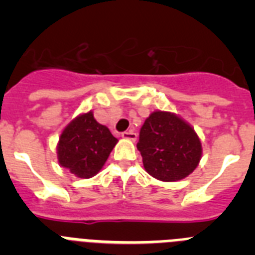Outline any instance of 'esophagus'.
I'll use <instances>...</instances> for the list:
<instances>
[{"mask_svg":"<svg viewBox=\"0 0 255 255\" xmlns=\"http://www.w3.org/2000/svg\"><path fill=\"white\" fill-rule=\"evenodd\" d=\"M121 136H123V139H126V140H136V134H135L134 131H125L121 134Z\"/></svg>","mask_w":255,"mask_h":255,"instance_id":"34e87169","label":"esophagus"}]
</instances>
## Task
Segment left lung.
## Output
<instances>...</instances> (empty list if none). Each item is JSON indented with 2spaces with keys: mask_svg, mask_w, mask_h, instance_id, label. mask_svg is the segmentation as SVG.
I'll return each mask as SVG.
<instances>
[{
  "mask_svg": "<svg viewBox=\"0 0 255 255\" xmlns=\"http://www.w3.org/2000/svg\"><path fill=\"white\" fill-rule=\"evenodd\" d=\"M136 148L143 157L144 170L164 182L189 176L203 152L194 128L179 115L161 110L144 121Z\"/></svg>",
  "mask_w": 255,
  "mask_h": 255,
  "instance_id": "8db88e82",
  "label": "left lung"
}]
</instances>
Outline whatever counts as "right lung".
I'll use <instances>...</instances> for the list:
<instances>
[{
	"label": "right lung",
	"mask_w": 255,
	"mask_h": 255,
	"mask_svg": "<svg viewBox=\"0 0 255 255\" xmlns=\"http://www.w3.org/2000/svg\"><path fill=\"white\" fill-rule=\"evenodd\" d=\"M117 141L107 126L94 119L93 111L80 114L58 138V163L79 179H89L102 170Z\"/></svg>",
	"instance_id": "add662e5"
}]
</instances>
